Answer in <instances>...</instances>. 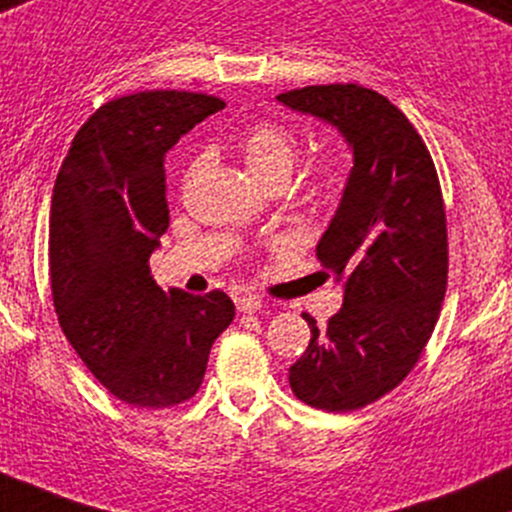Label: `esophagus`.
Returning a JSON list of instances; mask_svg holds the SVG:
<instances>
[{
    "label": "esophagus",
    "mask_w": 512,
    "mask_h": 512,
    "mask_svg": "<svg viewBox=\"0 0 512 512\" xmlns=\"http://www.w3.org/2000/svg\"><path fill=\"white\" fill-rule=\"evenodd\" d=\"M235 306L243 313H255L262 306V299L257 294H247L245 291V294H235Z\"/></svg>",
    "instance_id": "1"
}]
</instances>
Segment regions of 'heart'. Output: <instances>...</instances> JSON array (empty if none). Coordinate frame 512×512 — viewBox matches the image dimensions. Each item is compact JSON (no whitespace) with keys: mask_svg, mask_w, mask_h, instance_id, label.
Segmentation results:
<instances>
[{"mask_svg":"<svg viewBox=\"0 0 512 512\" xmlns=\"http://www.w3.org/2000/svg\"><path fill=\"white\" fill-rule=\"evenodd\" d=\"M245 165L267 187H282L299 162L301 143L282 123H255L240 140ZM342 167L338 157H320L306 174V187L313 196H333L340 189Z\"/></svg>","mask_w":512,"mask_h":512,"instance_id":"1","label":"heart"}]
</instances>
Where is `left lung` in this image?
<instances>
[{
    "label": "left lung",
    "mask_w": 512,
    "mask_h": 512,
    "mask_svg": "<svg viewBox=\"0 0 512 512\" xmlns=\"http://www.w3.org/2000/svg\"><path fill=\"white\" fill-rule=\"evenodd\" d=\"M340 128L355 167L316 247L345 277V303L325 328L303 313L311 342L289 367L296 398L347 413L396 389L423 355L447 291V216L428 145L384 94L313 84L277 97Z\"/></svg>",
    "instance_id": "8db88e82"
}]
</instances>
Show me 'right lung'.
<instances>
[{"instance_id":"obj_1","label":"right lung","mask_w":512,"mask_h":512,"mask_svg":"<svg viewBox=\"0 0 512 512\" xmlns=\"http://www.w3.org/2000/svg\"><path fill=\"white\" fill-rule=\"evenodd\" d=\"M226 101L148 89L106 101L72 140L50 201L48 267L67 342L106 391L172 408L199 391L235 316L223 291H162L150 255L170 226L165 155Z\"/></svg>"}]
</instances>
